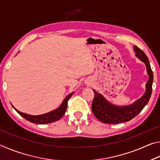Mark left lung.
Returning <instances> with one entry per match:
<instances>
[{
  "label": "left lung",
  "mask_w": 160,
  "mask_h": 160,
  "mask_svg": "<svg viewBox=\"0 0 160 160\" xmlns=\"http://www.w3.org/2000/svg\"><path fill=\"white\" fill-rule=\"evenodd\" d=\"M133 49L137 57L144 62L147 67L149 79L146 83L145 93L133 104L125 107H117L107 101L101 94L97 92L94 90V97L92 104V111L95 117L102 123L116 124L131 120L141 112L150 98L152 89L153 72L151 69L150 62L147 56L140 48L135 46Z\"/></svg>",
  "instance_id": "left-lung-1"
}]
</instances>
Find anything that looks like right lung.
Instances as JSON below:
<instances>
[{
  "label": "right lung",
  "instance_id": "1",
  "mask_svg": "<svg viewBox=\"0 0 160 160\" xmlns=\"http://www.w3.org/2000/svg\"><path fill=\"white\" fill-rule=\"evenodd\" d=\"M72 95V93L68 95L65 99L63 100V103H62L61 105L57 109L52 111V112H48L47 113H44V114L42 115H39V116H32L27 114V113H22L19 112L18 110L16 109H14L16 110L19 114L21 116H22L23 118H25L26 120L29 121V122H32L33 123L36 124H46V123H49L54 122V121H56L60 119L62 116H63L65 113H66V111L67 109L68 106V102L69 99L71 97Z\"/></svg>",
  "mask_w": 160,
  "mask_h": 160
}]
</instances>
